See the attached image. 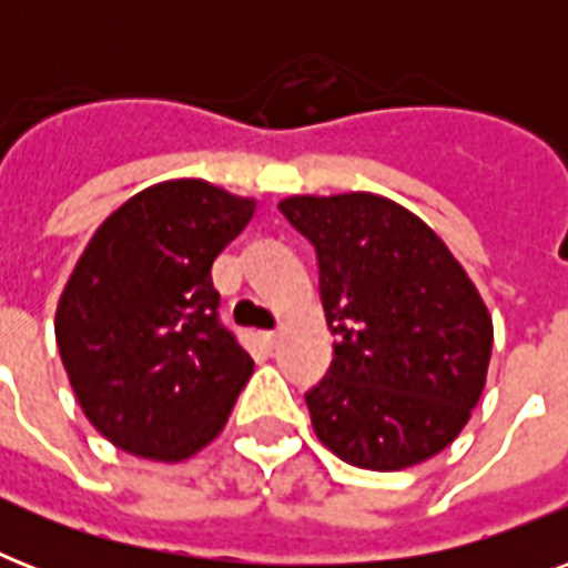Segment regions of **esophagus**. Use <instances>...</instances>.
<instances>
[{"label":"esophagus","mask_w":568,"mask_h":568,"mask_svg":"<svg viewBox=\"0 0 568 568\" xmlns=\"http://www.w3.org/2000/svg\"><path fill=\"white\" fill-rule=\"evenodd\" d=\"M265 342H267V347H276V342H280V333H276V329L265 333Z\"/></svg>","instance_id":"34e87169"}]
</instances>
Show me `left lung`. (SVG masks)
<instances>
[{
	"label": "left lung",
	"instance_id": "1",
	"mask_svg": "<svg viewBox=\"0 0 568 568\" xmlns=\"http://www.w3.org/2000/svg\"><path fill=\"white\" fill-rule=\"evenodd\" d=\"M280 212L315 247L336 336L327 377L306 392L318 439L372 471L448 448L480 400L493 354V318L466 271L386 196H288Z\"/></svg>",
	"mask_w": 568,
	"mask_h": 568
}]
</instances>
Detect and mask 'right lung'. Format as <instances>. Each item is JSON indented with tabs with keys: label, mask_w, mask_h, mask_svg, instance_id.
I'll return each instance as SVG.
<instances>
[{
	"label": "right lung",
	"mask_w": 568,
	"mask_h": 568,
	"mask_svg": "<svg viewBox=\"0 0 568 568\" xmlns=\"http://www.w3.org/2000/svg\"><path fill=\"white\" fill-rule=\"evenodd\" d=\"M253 209L203 180L162 182L84 247L55 338L79 406L118 448L173 463L223 430L253 359L217 315L212 265Z\"/></svg>",
	"instance_id": "add662e5"
}]
</instances>
